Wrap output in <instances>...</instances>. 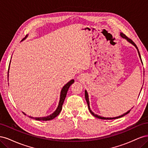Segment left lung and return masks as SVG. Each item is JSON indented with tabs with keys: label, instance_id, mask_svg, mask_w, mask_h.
<instances>
[{
	"label": "left lung",
	"instance_id": "obj_1",
	"mask_svg": "<svg viewBox=\"0 0 148 148\" xmlns=\"http://www.w3.org/2000/svg\"><path fill=\"white\" fill-rule=\"evenodd\" d=\"M120 36H122V38H125V39H126L127 41H128V42H130V43H132L133 46H135V47H136V48L137 49V50H138V53H139V56H140V59H141V62H142V60H141V56H140V52H139V50H138V47H137V46H136V44H135V42H134L131 39H130V38H128L126 35L125 34H124L123 33H120ZM142 63H143V62H142ZM142 89V88H141ZM84 95H85V99H86V102H87V104H88V109H89V112H91V114L93 115V116H95V117H96V118H98V119H102V120H112V119H119V118H120V117H123L124 115H127V114H128L130 112V110H128V112H127L126 113H125V114H123V115H120V116H119V117H113V118H111V117H108V118H106V117H101V116H99V115H96V114H94L91 111V110L90 109V107H89V98H88V92H87V91H85V93H84Z\"/></svg>",
	"mask_w": 148,
	"mask_h": 148
}]
</instances>
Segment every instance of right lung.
Listing matches in <instances>:
<instances>
[{"instance_id": "obj_1", "label": "right lung", "mask_w": 148, "mask_h": 148, "mask_svg": "<svg viewBox=\"0 0 148 148\" xmlns=\"http://www.w3.org/2000/svg\"><path fill=\"white\" fill-rule=\"evenodd\" d=\"M8 69H9V66H8ZM73 83H74V80L73 79H71V81H70L69 83H67L65 86L62 88V91H61V93H60V101L59 103V106L57 107V109H56V110L53 112V114H51L50 115L47 116V117H35L33 118L32 117H29L31 119H34L36 120H51L53 119H54L55 117H56L57 116L60 114V112L62 110V106H63L64 104V102L65 101V99L66 97V93L67 91L69 90V88H70V86H71V84H72ZM25 115H26L24 112H23Z\"/></svg>"}]
</instances>
